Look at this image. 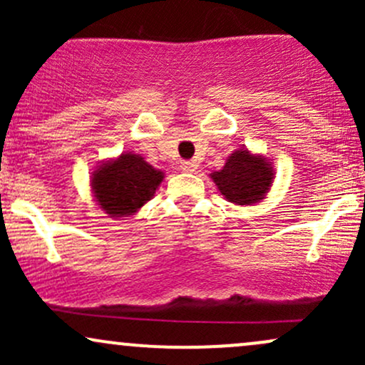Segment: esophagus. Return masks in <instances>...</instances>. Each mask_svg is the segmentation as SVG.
<instances>
[{
  "label": "esophagus",
  "instance_id": "34e87169",
  "mask_svg": "<svg viewBox=\"0 0 365 365\" xmlns=\"http://www.w3.org/2000/svg\"><path fill=\"white\" fill-rule=\"evenodd\" d=\"M180 170L185 171V173H194L197 170V163L194 161H182V165H180Z\"/></svg>",
  "mask_w": 365,
  "mask_h": 365
}]
</instances>
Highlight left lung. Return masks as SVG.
Segmentation results:
<instances>
[{"mask_svg":"<svg viewBox=\"0 0 365 365\" xmlns=\"http://www.w3.org/2000/svg\"><path fill=\"white\" fill-rule=\"evenodd\" d=\"M211 178L228 202L250 206L269 192L274 171L267 158L238 149L226 159L223 170L211 173Z\"/></svg>","mask_w":365,"mask_h":365,"instance_id":"1","label":"left lung"}]
</instances>
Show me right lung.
Listing matches in <instances>:
<instances>
[{"label":"right lung","mask_w":365,"mask_h":365,"mask_svg":"<svg viewBox=\"0 0 365 365\" xmlns=\"http://www.w3.org/2000/svg\"><path fill=\"white\" fill-rule=\"evenodd\" d=\"M165 173L150 166L140 154L123 153L92 171L96 202L110 217H128L149 202Z\"/></svg>","instance_id":"obj_1"}]
</instances>
